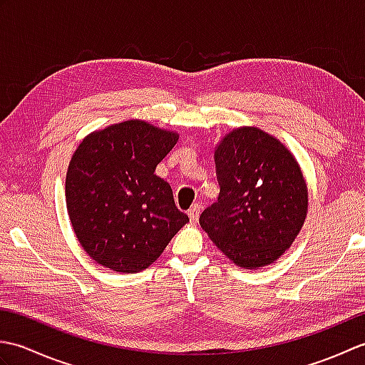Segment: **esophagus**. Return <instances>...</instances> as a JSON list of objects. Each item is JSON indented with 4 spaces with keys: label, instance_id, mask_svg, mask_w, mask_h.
<instances>
[{
    "label": "esophagus",
    "instance_id": "esophagus-1",
    "mask_svg": "<svg viewBox=\"0 0 365 365\" xmlns=\"http://www.w3.org/2000/svg\"><path fill=\"white\" fill-rule=\"evenodd\" d=\"M199 213H200V205L199 204H195L192 205L190 210H188V216H190V220H191V222H196L197 220H199Z\"/></svg>",
    "mask_w": 365,
    "mask_h": 365
}]
</instances>
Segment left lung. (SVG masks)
I'll return each instance as SVG.
<instances>
[{"label": "left lung", "instance_id": "left-lung-1", "mask_svg": "<svg viewBox=\"0 0 365 365\" xmlns=\"http://www.w3.org/2000/svg\"><path fill=\"white\" fill-rule=\"evenodd\" d=\"M218 200L199 218L212 242L255 269L289 250L307 215V185L290 150L257 127L232 130L215 150Z\"/></svg>", "mask_w": 365, "mask_h": 365}]
</instances>
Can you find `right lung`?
Returning a JSON list of instances; mask_svg holds the SVG:
<instances>
[{
    "mask_svg": "<svg viewBox=\"0 0 365 365\" xmlns=\"http://www.w3.org/2000/svg\"><path fill=\"white\" fill-rule=\"evenodd\" d=\"M174 131L125 120L86 136L67 169V212L83 250L105 268L139 273L190 220L155 174Z\"/></svg>",
    "mask_w": 365,
    "mask_h": 365,
    "instance_id": "right-lung-1",
    "label": "right lung"
}]
</instances>
